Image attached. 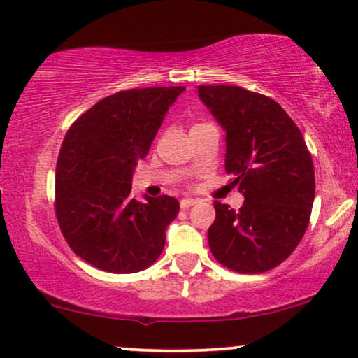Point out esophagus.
<instances>
[{"label":"esophagus","instance_id":"1","mask_svg":"<svg viewBox=\"0 0 358 358\" xmlns=\"http://www.w3.org/2000/svg\"><path fill=\"white\" fill-rule=\"evenodd\" d=\"M196 203H198L196 199H193V198H185V199H182V201H180V206H182L183 209H188V208L194 206V204H196Z\"/></svg>","mask_w":358,"mask_h":358}]
</instances>
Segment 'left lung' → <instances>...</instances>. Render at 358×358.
I'll use <instances>...</instances> for the list:
<instances>
[{
	"label": "left lung",
	"instance_id": "8db88e82",
	"mask_svg": "<svg viewBox=\"0 0 358 358\" xmlns=\"http://www.w3.org/2000/svg\"><path fill=\"white\" fill-rule=\"evenodd\" d=\"M198 94L226 131V173L244 194L239 211L214 201L209 249L229 270L264 273L287 260L306 232L313 157L275 99L229 85H199Z\"/></svg>",
	"mask_w": 358,
	"mask_h": 358
}]
</instances>
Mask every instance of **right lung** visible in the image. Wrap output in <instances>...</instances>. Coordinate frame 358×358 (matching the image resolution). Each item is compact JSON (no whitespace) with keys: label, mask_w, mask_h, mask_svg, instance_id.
<instances>
[{"label":"right lung","mask_w":358,"mask_h":358,"mask_svg":"<svg viewBox=\"0 0 358 358\" xmlns=\"http://www.w3.org/2000/svg\"><path fill=\"white\" fill-rule=\"evenodd\" d=\"M183 90L117 92L66 131L55 170V216L70 249L99 270L136 273L164 250L180 203L166 194L136 201L132 173Z\"/></svg>","instance_id":"obj_1"}]
</instances>
